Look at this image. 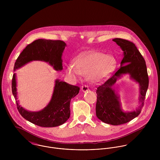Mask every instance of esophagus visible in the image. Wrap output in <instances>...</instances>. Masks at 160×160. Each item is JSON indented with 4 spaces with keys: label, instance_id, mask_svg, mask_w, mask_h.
Wrapping results in <instances>:
<instances>
[{
    "label": "esophagus",
    "instance_id": "esophagus-1",
    "mask_svg": "<svg viewBox=\"0 0 160 160\" xmlns=\"http://www.w3.org/2000/svg\"><path fill=\"white\" fill-rule=\"evenodd\" d=\"M81 90L84 92L88 91L89 89V87L87 85H84L82 86Z\"/></svg>",
    "mask_w": 160,
    "mask_h": 160
}]
</instances>
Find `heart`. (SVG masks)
Wrapping results in <instances>:
<instances>
[{"instance_id":"obj_1","label":"heart","mask_w":160,"mask_h":160,"mask_svg":"<svg viewBox=\"0 0 160 160\" xmlns=\"http://www.w3.org/2000/svg\"><path fill=\"white\" fill-rule=\"evenodd\" d=\"M116 67V60L113 56L107 55L99 52L85 53L78 57L74 66L67 69L69 76L76 79L81 74L88 76L92 81H100L108 77Z\"/></svg>"}]
</instances>
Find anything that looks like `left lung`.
Returning a JSON list of instances; mask_svg holds the SVG:
<instances>
[{
	"instance_id": "8db88e82",
	"label": "left lung",
	"mask_w": 160,
	"mask_h": 160,
	"mask_svg": "<svg viewBox=\"0 0 160 160\" xmlns=\"http://www.w3.org/2000/svg\"><path fill=\"white\" fill-rule=\"evenodd\" d=\"M123 51L121 67L103 84L97 87L96 93V116L105 123L118 126L127 123L136 118L143 106L149 79L145 61L136 45L128 40L115 38L113 39ZM129 73L131 77L140 85L139 102L141 105L136 111L123 112L120 109L118 98L112 89L117 78L122 74Z\"/></svg>"
}]
</instances>
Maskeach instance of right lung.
Listing matches in <instances>:
<instances>
[{
  "instance_id": "1",
  "label": "right lung",
  "mask_w": 160,
  "mask_h": 160,
  "mask_svg": "<svg viewBox=\"0 0 160 160\" xmlns=\"http://www.w3.org/2000/svg\"><path fill=\"white\" fill-rule=\"evenodd\" d=\"M66 44L60 40L39 39L28 44L20 54L15 63L14 71L32 60L48 62L56 70L63 69L62 55ZM16 75L13 74L12 81V91L16 100L17 109L23 118L28 121L44 128L56 127L65 123L70 116V102L78 94L80 88L68 83L55 81L52 97L42 110L31 112L22 107L17 98Z\"/></svg>"
}]
</instances>
